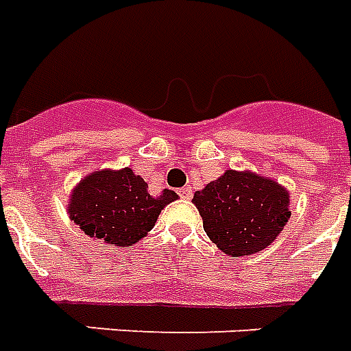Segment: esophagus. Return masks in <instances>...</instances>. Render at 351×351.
<instances>
[{"instance_id": "esophagus-1", "label": "esophagus", "mask_w": 351, "mask_h": 351, "mask_svg": "<svg viewBox=\"0 0 351 351\" xmlns=\"http://www.w3.org/2000/svg\"><path fill=\"white\" fill-rule=\"evenodd\" d=\"M178 194H179V196H181V197H183V199H191V197H192L191 186H183V189H179Z\"/></svg>"}]
</instances>
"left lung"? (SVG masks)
I'll return each instance as SVG.
<instances>
[{
	"instance_id": "left-lung-1",
	"label": "left lung",
	"mask_w": 351,
	"mask_h": 351,
	"mask_svg": "<svg viewBox=\"0 0 351 351\" xmlns=\"http://www.w3.org/2000/svg\"><path fill=\"white\" fill-rule=\"evenodd\" d=\"M210 241L231 257L270 246L291 218L289 192L255 173L228 170L192 197Z\"/></svg>"
}]
</instances>
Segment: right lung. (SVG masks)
I'll return each mask as SVG.
<instances>
[{"mask_svg":"<svg viewBox=\"0 0 351 351\" xmlns=\"http://www.w3.org/2000/svg\"><path fill=\"white\" fill-rule=\"evenodd\" d=\"M173 199L178 194L168 189L160 196H149L147 183L131 168L104 170L86 176L75 186L68 210L86 235L131 246L154 228L162 207Z\"/></svg>","mask_w":351,"mask_h":351,"instance_id":"1","label":"right lung"}]
</instances>
